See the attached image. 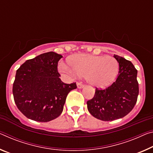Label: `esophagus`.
Wrapping results in <instances>:
<instances>
[{"label": "esophagus", "mask_w": 153, "mask_h": 153, "mask_svg": "<svg viewBox=\"0 0 153 153\" xmlns=\"http://www.w3.org/2000/svg\"><path fill=\"white\" fill-rule=\"evenodd\" d=\"M77 88H84V84H82L81 82H77Z\"/></svg>", "instance_id": "obj_1"}]
</instances>
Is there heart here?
<instances>
[{
    "instance_id": "b5f03b06",
    "label": "heart",
    "mask_w": 153,
    "mask_h": 153,
    "mask_svg": "<svg viewBox=\"0 0 153 153\" xmlns=\"http://www.w3.org/2000/svg\"><path fill=\"white\" fill-rule=\"evenodd\" d=\"M69 63L71 68L64 62H60L59 71L63 74L70 73L79 77H86L87 82L92 86L101 88L112 83L119 69L118 61L111 56L80 54L70 58Z\"/></svg>"
}]
</instances>
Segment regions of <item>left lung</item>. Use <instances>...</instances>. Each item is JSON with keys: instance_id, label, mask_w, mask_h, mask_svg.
I'll return each mask as SVG.
<instances>
[{"instance_id": "obj_1", "label": "left lung", "mask_w": 153, "mask_h": 153, "mask_svg": "<svg viewBox=\"0 0 153 153\" xmlns=\"http://www.w3.org/2000/svg\"><path fill=\"white\" fill-rule=\"evenodd\" d=\"M119 64L116 81L105 89L96 88L93 98L87 101L89 112L94 118L111 121L123 118L134 108L139 94L137 71L129 60L118 55Z\"/></svg>"}]
</instances>
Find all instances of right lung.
<instances>
[{
    "label": "right lung",
    "instance_id": "right-lung-1",
    "mask_svg": "<svg viewBox=\"0 0 153 153\" xmlns=\"http://www.w3.org/2000/svg\"><path fill=\"white\" fill-rule=\"evenodd\" d=\"M62 55L54 52L27 60L17 70L13 85L14 101L29 119L49 122L63 110L68 93L76 83L65 84L60 79L58 62Z\"/></svg>",
    "mask_w": 153,
    "mask_h": 153
}]
</instances>
